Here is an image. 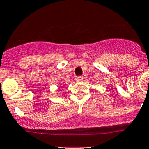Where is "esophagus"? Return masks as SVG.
Wrapping results in <instances>:
<instances>
[{
    "mask_svg": "<svg viewBox=\"0 0 149 149\" xmlns=\"http://www.w3.org/2000/svg\"><path fill=\"white\" fill-rule=\"evenodd\" d=\"M82 80H83V77H82V76H77L76 78V82H81Z\"/></svg>",
    "mask_w": 149,
    "mask_h": 149,
    "instance_id": "1",
    "label": "esophagus"
}]
</instances>
